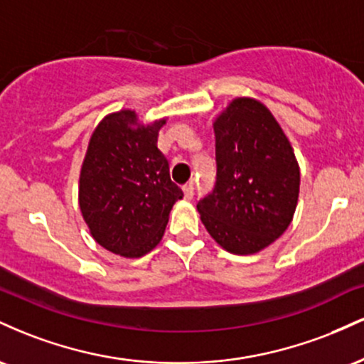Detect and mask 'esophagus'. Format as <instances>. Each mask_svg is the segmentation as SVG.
Returning a JSON list of instances; mask_svg holds the SVG:
<instances>
[{
  "label": "esophagus",
  "mask_w": 364,
  "mask_h": 364,
  "mask_svg": "<svg viewBox=\"0 0 364 364\" xmlns=\"http://www.w3.org/2000/svg\"><path fill=\"white\" fill-rule=\"evenodd\" d=\"M183 193H185L186 200L193 198V185H191V183H188V185L183 186Z\"/></svg>",
  "instance_id": "1"
}]
</instances>
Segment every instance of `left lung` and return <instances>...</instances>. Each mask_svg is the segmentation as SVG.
<instances>
[{
    "label": "left lung",
    "instance_id": "left-lung-1",
    "mask_svg": "<svg viewBox=\"0 0 364 364\" xmlns=\"http://www.w3.org/2000/svg\"><path fill=\"white\" fill-rule=\"evenodd\" d=\"M217 181L200 200V219L225 252L253 255L289 228L299 196V166L265 104L236 97L214 121Z\"/></svg>",
    "mask_w": 364,
    "mask_h": 364
}]
</instances>
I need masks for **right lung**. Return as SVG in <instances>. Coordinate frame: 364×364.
<instances>
[{
    "mask_svg": "<svg viewBox=\"0 0 364 364\" xmlns=\"http://www.w3.org/2000/svg\"><path fill=\"white\" fill-rule=\"evenodd\" d=\"M168 118L140 123L121 109L104 116L92 133L83 159L78 203L90 236L107 252L140 258L159 245L169 212L183 198L169 178V164L157 149Z\"/></svg>",
    "mask_w": 364,
    "mask_h": 364,
    "instance_id": "add662e5",
    "label": "right lung"
}]
</instances>
